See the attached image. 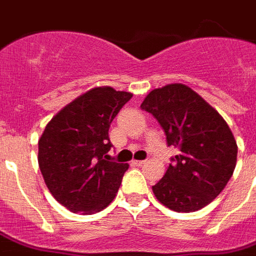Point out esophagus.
Here are the masks:
<instances>
[{
    "mask_svg": "<svg viewBox=\"0 0 256 256\" xmlns=\"http://www.w3.org/2000/svg\"><path fill=\"white\" fill-rule=\"evenodd\" d=\"M144 164V160H132V164L134 166H142Z\"/></svg>",
    "mask_w": 256,
    "mask_h": 256,
    "instance_id": "34e87169",
    "label": "esophagus"
}]
</instances>
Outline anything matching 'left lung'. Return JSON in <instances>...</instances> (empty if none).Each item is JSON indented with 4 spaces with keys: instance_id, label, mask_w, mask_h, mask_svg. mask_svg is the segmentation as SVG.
I'll return each instance as SVG.
<instances>
[{
    "instance_id": "obj_1",
    "label": "left lung",
    "mask_w": 256,
    "mask_h": 256,
    "mask_svg": "<svg viewBox=\"0 0 256 256\" xmlns=\"http://www.w3.org/2000/svg\"><path fill=\"white\" fill-rule=\"evenodd\" d=\"M179 150L152 186L156 199L176 212L196 211L220 194L234 172L238 146L228 124L194 90L180 84L156 88L140 104Z\"/></svg>"
}]
</instances>
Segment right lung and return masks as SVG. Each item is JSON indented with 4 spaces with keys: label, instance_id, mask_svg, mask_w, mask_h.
Returning <instances> with one entry per match:
<instances>
[{
    "label": "right lung",
    "instance_id": "obj_1",
    "mask_svg": "<svg viewBox=\"0 0 256 256\" xmlns=\"http://www.w3.org/2000/svg\"><path fill=\"white\" fill-rule=\"evenodd\" d=\"M132 94L96 88L62 108L38 140V164L54 198L72 212L104 210L128 164L110 160L108 128Z\"/></svg>",
    "mask_w": 256,
    "mask_h": 256
}]
</instances>
